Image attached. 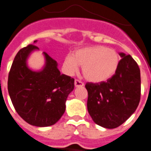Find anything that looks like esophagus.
Returning <instances> with one entry per match:
<instances>
[{
  "instance_id": "obj_1",
  "label": "esophagus",
  "mask_w": 151,
  "mask_h": 151,
  "mask_svg": "<svg viewBox=\"0 0 151 151\" xmlns=\"http://www.w3.org/2000/svg\"><path fill=\"white\" fill-rule=\"evenodd\" d=\"M74 84L76 87H82V86H84V83L82 82H81L80 80H78V79H76V80H75Z\"/></svg>"
}]
</instances>
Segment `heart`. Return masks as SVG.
Instances as JSON below:
<instances>
[{
  "label": "heart",
  "mask_w": 151,
  "mask_h": 151,
  "mask_svg": "<svg viewBox=\"0 0 151 151\" xmlns=\"http://www.w3.org/2000/svg\"><path fill=\"white\" fill-rule=\"evenodd\" d=\"M119 56L115 50L103 46L86 47L76 50L73 55H67L63 68L68 74H73L82 66L85 78L92 82L106 81L118 69Z\"/></svg>",
  "instance_id": "heart-1"
}]
</instances>
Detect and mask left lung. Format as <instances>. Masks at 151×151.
Wrapping results in <instances>:
<instances>
[{
    "label": "left lung",
    "instance_id": "obj_1",
    "mask_svg": "<svg viewBox=\"0 0 151 151\" xmlns=\"http://www.w3.org/2000/svg\"><path fill=\"white\" fill-rule=\"evenodd\" d=\"M122 60L111 78L100 83L87 82V108L95 124L112 129L122 125L135 111L140 99V72L130 55Z\"/></svg>",
    "mask_w": 151,
    "mask_h": 151
}]
</instances>
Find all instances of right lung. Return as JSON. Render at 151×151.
<instances>
[{"mask_svg":"<svg viewBox=\"0 0 151 151\" xmlns=\"http://www.w3.org/2000/svg\"><path fill=\"white\" fill-rule=\"evenodd\" d=\"M34 50L39 48L29 44L17 53L9 72L7 89L14 109L26 122L47 127L56 124L65 112V101L74 88V78L61 74L56 60L45 52L43 69H29L27 59Z\"/></svg>","mask_w":151,"mask_h":151,"instance_id":"add662e5","label":"right lung"}]
</instances>
